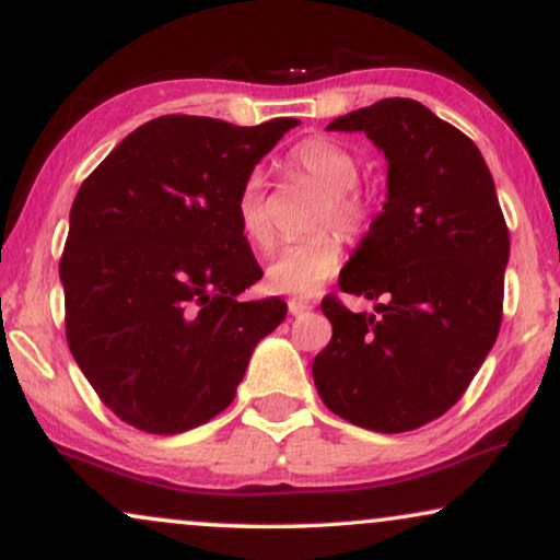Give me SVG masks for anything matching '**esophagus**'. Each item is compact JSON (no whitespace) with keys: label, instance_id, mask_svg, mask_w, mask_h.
Returning <instances> with one entry per match:
<instances>
[{"label":"esophagus","instance_id":"1","mask_svg":"<svg viewBox=\"0 0 560 560\" xmlns=\"http://www.w3.org/2000/svg\"><path fill=\"white\" fill-rule=\"evenodd\" d=\"M310 310H312V302H302V300L289 302V312H292V315H304V312Z\"/></svg>","mask_w":560,"mask_h":560}]
</instances>
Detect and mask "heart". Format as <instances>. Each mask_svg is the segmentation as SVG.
I'll list each match as a JSON object with an SVG mask.
<instances>
[{
  "instance_id": "obj_1",
  "label": "heart",
  "mask_w": 560,
  "mask_h": 560,
  "mask_svg": "<svg viewBox=\"0 0 560 560\" xmlns=\"http://www.w3.org/2000/svg\"><path fill=\"white\" fill-rule=\"evenodd\" d=\"M289 168L296 176L325 191L315 222L319 228L335 225L342 233L358 235L369 225V202L355 189L358 168L355 155L325 138H310L294 145L289 153ZM235 220L245 241L266 250L273 245V220L268 210L264 184L258 176L245 178L235 197ZM342 264V241L335 230L289 243L276 253L266 268L268 289L289 296H312L330 281Z\"/></svg>"
}]
</instances>
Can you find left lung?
<instances>
[{
  "instance_id": "1",
  "label": "left lung",
  "mask_w": 560,
  "mask_h": 560,
  "mask_svg": "<svg viewBox=\"0 0 560 560\" xmlns=\"http://www.w3.org/2000/svg\"><path fill=\"white\" fill-rule=\"evenodd\" d=\"M327 130L384 151L389 194L340 273L342 292L376 307L323 300L332 338L312 376L358 428H422L464 397L502 323L510 233L494 178L471 138L415 100H382Z\"/></svg>"
}]
</instances>
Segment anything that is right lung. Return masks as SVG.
Listing matches in <instances>:
<instances>
[{"instance_id": "1", "label": "right lung", "mask_w": 560, "mask_h": 560, "mask_svg": "<svg viewBox=\"0 0 560 560\" xmlns=\"http://www.w3.org/2000/svg\"><path fill=\"white\" fill-rule=\"evenodd\" d=\"M296 125L166 115L81 184L58 266L66 338L100 399L132 428L176 435L212 420L258 340L284 323L276 296L237 300L264 271L235 197Z\"/></svg>"}]
</instances>
